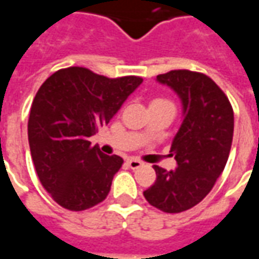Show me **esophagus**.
<instances>
[{"instance_id": "34e87169", "label": "esophagus", "mask_w": 259, "mask_h": 259, "mask_svg": "<svg viewBox=\"0 0 259 259\" xmlns=\"http://www.w3.org/2000/svg\"><path fill=\"white\" fill-rule=\"evenodd\" d=\"M127 165H129L130 169H137L143 166V162L139 159H127Z\"/></svg>"}]
</instances>
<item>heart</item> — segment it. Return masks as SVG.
<instances>
[{
	"mask_svg": "<svg viewBox=\"0 0 259 259\" xmlns=\"http://www.w3.org/2000/svg\"><path fill=\"white\" fill-rule=\"evenodd\" d=\"M165 104H168V105H172V102L168 101V100H163V98H155V100H152L151 105H165ZM150 105V107H151Z\"/></svg>",
	"mask_w": 259,
	"mask_h": 259,
	"instance_id": "1",
	"label": "heart"
}]
</instances>
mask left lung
<instances>
[{
	"label": "left lung",
	"mask_w": 259,
	"mask_h": 259,
	"mask_svg": "<svg viewBox=\"0 0 259 259\" xmlns=\"http://www.w3.org/2000/svg\"><path fill=\"white\" fill-rule=\"evenodd\" d=\"M157 81L178 94L183 122L170 147L178 166L166 170L154 165L157 180L144 197L158 209L178 213L204 200L226 166L233 140V109L205 74L170 70L158 74Z\"/></svg>",
	"instance_id": "8db88e82"
}]
</instances>
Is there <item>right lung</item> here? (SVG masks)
Wrapping results in <instances>:
<instances>
[{
  "label": "right lung",
  "instance_id": "add662e5",
  "mask_svg": "<svg viewBox=\"0 0 259 259\" xmlns=\"http://www.w3.org/2000/svg\"><path fill=\"white\" fill-rule=\"evenodd\" d=\"M141 83L137 76L109 79L72 66L38 89L27 123L31 159L42 187L61 206L84 211L107 198L123 159L105 155L90 137Z\"/></svg>",
  "mask_w": 259,
  "mask_h": 259
}]
</instances>
